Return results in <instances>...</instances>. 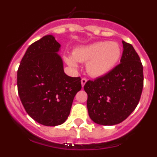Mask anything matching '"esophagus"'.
<instances>
[{"label": "esophagus", "mask_w": 157, "mask_h": 157, "mask_svg": "<svg viewBox=\"0 0 157 157\" xmlns=\"http://www.w3.org/2000/svg\"><path fill=\"white\" fill-rule=\"evenodd\" d=\"M87 82V79L86 78H82L81 80V84H82V86H84V85L86 84V82Z\"/></svg>", "instance_id": "esophagus-1"}]
</instances>
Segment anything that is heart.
I'll list each match as a JSON object with an SVG mask.
<instances>
[{
  "label": "heart",
  "instance_id": "obj_1",
  "mask_svg": "<svg viewBox=\"0 0 157 157\" xmlns=\"http://www.w3.org/2000/svg\"><path fill=\"white\" fill-rule=\"evenodd\" d=\"M120 56L121 48L117 43L99 41L75 48L73 56H66L65 60L71 67H77V61L87 62L88 74L98 78L105 75L114 68Z\"/></svg>",
  "mask_w": 157,
  "mask_h": 157
}]
</instances>
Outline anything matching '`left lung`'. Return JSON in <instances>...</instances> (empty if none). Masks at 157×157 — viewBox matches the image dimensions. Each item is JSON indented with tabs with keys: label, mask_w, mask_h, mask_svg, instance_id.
<instances>
[{
	"label": "left lung",
	"mask_w": 157,
	"mask_h": 157,
	"mask_svg": "<svg viewBox=\"0 0 157 157\" xmlns=\"http://www.w3.org/2000/svg\"><path fill=\"white\" fill-rule=\"evenodd\" d=\"M120 63L105 75L89 80V116L94 123L112 126L125 120L136 109L143 89V66L134 47L123 41Z\"/></svg>",
	"instance_id": "left-lung-1"
}]
</instances>
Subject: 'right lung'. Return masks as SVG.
<instances>
[{"mask_svg": "<svg viewBox=\"0 0 157 157\" xmlns=\"http://www.w3.org/2000/svg\"><path fill=\"white\" fill-rule=\"evenodd\" d=\"M59 48L53 36H44L28 47L17 71L18 93L25 110L36 122L50 127L66 121L82 89L80 77L64 73Z\"/></svg>", "mask_w": 157, "mask_h": 157, "instance_id": "right-lung-1", "label": "right lung"}]
</instances>
